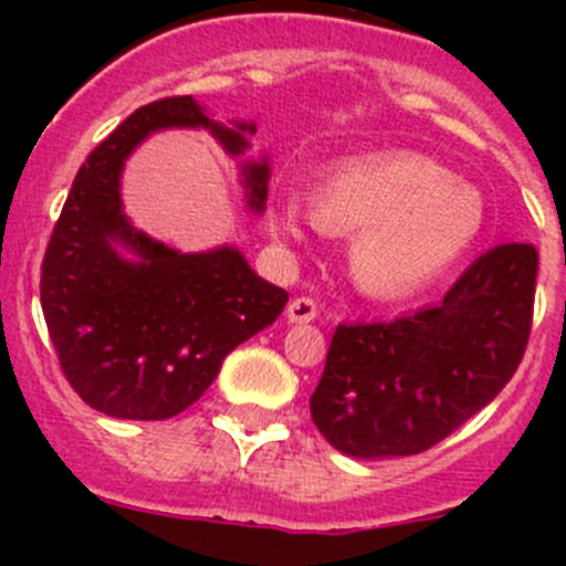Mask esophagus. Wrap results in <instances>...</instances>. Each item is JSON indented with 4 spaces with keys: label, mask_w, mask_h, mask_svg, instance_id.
Masks as SVG:
<instances>
[{
    "label": "esophagus",
    "mask_w": 566,
    "mask_h": 566,
    "mask_svg": "<svg viewBox=\"0 0 566 566\" xmlns=\"http://www.w3.org/2000/svg\"><path fill=\"white\" fill-rule=\"evenodd\" d=\"M317 317V304L312 298H293L287 304V319L290 323H312Z\"/></svg>",
    "instance_id": "1"
}]
</instances>
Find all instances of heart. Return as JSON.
<instances>
[{"label": "heart", "mask_w": 566, "mask_h": 566, "mask_svg": "<svg viewBox=\"0 0 566 566\" xmlns=\"http://www.w3.org/2000/svg\"><path fill=\"white\" fill-rule=\"evenodd\" d=\"M315 227L331 235L358 232L353 276L367 293L397 298L436 282L473 247L484 202L430 158L386 153L331 169L312 208L284 199L271 216L273 235L290 243H304Z\"/></svg>", "instance_id": "heart-1"}]
</instances>
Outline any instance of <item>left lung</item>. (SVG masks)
Instances as JSON below:
<instances>
[{
	"instance_id": "left-lung-1",
	"label": "left lung",
	"mask_w": 566,
	"mask_h": 566,
	"mask_svg": "<svg viewBox=\"0 0 566 566\" xmlns=\"http://www.w3.org/2000/svg\"><path fill=\"white\" fill-rule=\"evenodd\" d=\"M539 256L504 243L441 304L391 323L339 325L310 399L325 441L358 460L427 452L493 402L526 350Z\"/></svg>"
}]
</instances>
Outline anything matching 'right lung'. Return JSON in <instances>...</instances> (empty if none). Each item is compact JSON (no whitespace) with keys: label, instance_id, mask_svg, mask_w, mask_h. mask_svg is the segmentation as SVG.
<instances>
[{"label":"right lung","instance_id":"1","mask_svg":"<svg viewBox=\"0 0 566 566\" xmlns=\"http://www.w3.org/2000/svg\"><path fill=\"white\" fill-rule=\"evenodd\" d=\"M167 128H205L232 158L256 134L251 119L219 123L191 95L136 108L78 169L40 273V304L67 384L114 419L182 413L221 361L287 304V293L256 276L241 249L224 243L186 254L125 216V161ZM268 180V156L241 161L251 213L265 210Z\"/></svg>","mask_w":566,"mask_h":566}]
</instances>
